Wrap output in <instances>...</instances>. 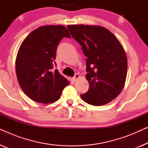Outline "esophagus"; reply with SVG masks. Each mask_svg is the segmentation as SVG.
Returning a JSON list of instances; mask_svg holds the SVG:
<instances>
[{
  "instance_id": "esophagus-1",
  "label": "esophagus",
  "mask_w": 148,
  "mask_h": 148,
  "mask_svg": "<svg viewBox=\"0 0 148 148\" xmlns=\"http://www.w3.org/2000/svg\"><path fill=\"white\" fill-rule=\"evenodd\" d=\"M79 78H80V75H79V74L76 73L75 75V76L73 77L72 78V79H73V82H76V81Z\"/></svg>"
}]
</instances>
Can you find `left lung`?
I'll list each match as a JSON object with an SVG mask.
<instances>
[{
    "instance_id": "1",
    "label": "left lung",
    "mask_w": 148,
    "mask_h": 148,
    "mask_svg": "<svg viewBox=\"0 0 148 148\" xmlns=\"http://www.w3.org/2000/svg\"><path fill=\"white\" fill-rule=\"evenodd\" d=\"M67 28L87 57L86 78L90 87L81 98L93 106L110 102L121 92L126 81L127 58L123 46L102 26L79 24Z\"/></svg>"
}]
</instances>
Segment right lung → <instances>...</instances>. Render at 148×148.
I'll list each match as a JSON object with an SVG mask.
<instances>
[{"mask_svg": "<svg viewBox=\"0 0 148 148\" xmlns=\"http://www.w3.org/2000/svg\"><path fill=\"white\" fill-rule=\"evenodd\" d=\"M63 37L71 38L63 25L41 26L32 32L20 46L15 61L17 80L23 92L35 102H56L70 84L57 69H53L56 48Z\"/></svg>", "mask_w": 148, "mask_h": 148, "instance_id": "right-lung-1", "label": "right lung"}]
</instances>
